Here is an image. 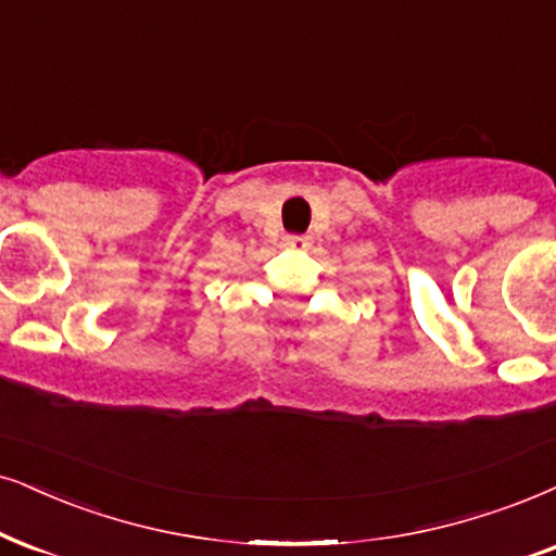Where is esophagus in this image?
Instances as JSON below:
<instances>
[{"mask_svg":"<svg viewBox=\"0 0 556 556\" xmlns=\"http://www.w3.org/2000/svg\"><path fill=\"white\" fill-rule=\"evenodd\" d=\"M285 245H290V249H307L311 245V236H287Z\"/></svg>","mask_w":556,"mask_h":556,"instance_id":"1","label":"esophagus"}]
</instances>
